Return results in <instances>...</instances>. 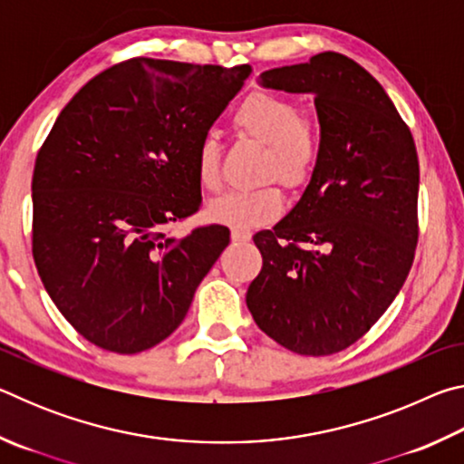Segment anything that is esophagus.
Segmentation results:
<instances>
[{"label":"esophagus","instance_id":"34e87169","mask_svg":"<svg viewBox=\"0 0 464 464\" xmlns=\"http://www.w3.org/2000/svg\"><path fill=\"white\" fill-rule=\"evenodd\" d=\"M231 239L233 241H249L251 231L249 229H239V227H233L231 229Z\"/></svg>","mask_w":464,"mask_h":464}]
</instances>
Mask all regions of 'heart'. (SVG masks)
Returning a JSON list of instances; mask_svg holds the SVG:
<instances>
[{
    "label": "heart",
    "mask_w": 464,
    "mask_h": 464,
    "mask_svg": "<svg viewBox=\"0 0 464 464\" xmlns=\"http://www.w3.org/2000/svg\"><path fill=\"white\" fill-rule=\"evenodd\" d=\"M233 127L239 135L268 147L264 179H276L286 188H303L315 174L321 160V129L315 121L301 116L295 100L272 92H251L233 114ZM196 179L207 192L223 186L221 147L213 135L204 137L196 149ZM285 208V198L276 186L257 190L229 192L208 207L210 221L239 227L266 225Z\"/></svg>",
    "instance_id": "heart-1"
}]
</instances>
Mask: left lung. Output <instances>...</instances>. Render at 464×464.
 Segmentation results:
<instances>
[{"mask_svg": "<svg viewBox=\"0 0 464 464\" xmlns=\"http://www.w3.org/2000/svg\"><path fill=\"white\" fill-rule=\"evenodd\" d=\"M260 77L264 88L315 96L324 149L295 208L254 235L264 266L247 309L286 350L329 356L381 319L411 270L418 151L382 85L345 54L319 53Z\"/></svg>", "mask_w": 464, "mask_h": 464, "instance_id": "8db88e82", "label": "left lung"}]
</instances>
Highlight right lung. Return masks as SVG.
<instances>
[{"mask_svg": "<svg viewBox=\"0 0 464 464\" xmlns=\"http://www.w3.org/2000/svg\"><path fill=\"white\" fill-rule=\"evenodd\" d=\"M249 73L135 57L54 121L34 163L33 256L63 317L98 348L137 354L174 334L229 246L223 225L179 239L163 227L200 208L196 149Z\"/></svg>", "mask_w": 464, "mask_h": 464, "instance_id": "right-lung-1", "label": "right lung"}]
</instances>
